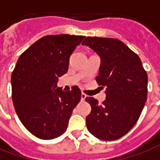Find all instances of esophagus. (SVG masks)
<instances>
[{
  "label": "esophagus",
  "instance_id": "esophagus-1",
  "mask_svg": "<svg viewBox=\"0 0 160 160\" xmlns=\"http://www.w3.org/2000/svg\"><path fill=\"white\" fill-rule=\"evenodd\" d=\"M87 98V96L86 95V94H84V93L81 94V100H82V101L85 100V99H86Z\"/></svg>",
  "mask_w": 160,
  "mask_h": 160
}]
</instances>
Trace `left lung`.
I'll return each instance as SVG.
<instances>
[{
	"instance_id": "8db88e82",
	"label": "left lung",
	"mask_w": 160,
	"mask_h": 160,
	"mask_svg": "<svg viewBox=\"0 0 160 160\" xmlns=\"http://www.w3.org/2000/svg\"><path fill=\"white\" fill-rule=\"evenodd\" d=\"M100 56L96 81L105 87L106 99L101 104L92 97L86 118L87 129L103 141H115L137 122L148 97V73L140 57L116 38L87 37L82 42Z\"/></svg>"
}]
</instances>
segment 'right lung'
<instances>
[{
	"mask_svg": "<svg viewBox=\"0 0 160 160\" xmlns=\"http://www.w3.org/2000/svg\"><path fill=\"white\" fill-rule=\"evenodd\" d=\"M84 38L42 37L18 59L11 77L12 103L20 122L36 137L51 140L66 131L81 92L78 87L64 92L57 81L68 72L70 56Z\"/></svg>",
	"mask_w": 160,
	"mask_h": 160,
	"instance_id": "right-lung-1",
	"label": "right lung"
}]
</instances>
